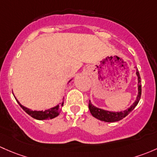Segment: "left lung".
Wrapping results in <instances>:
<instances>
[{"mask_svg": "<svg viewBox=\"0 0 157 157\" xmlns=\"http://www.w3.org/2000/svg\"><path fill=\"white\" fill-rule=\"evenodd\" d=\"M135 68L136 67H135ZM136 76L138 77V95H137L136 99L134 101V103L126 110H120V111H110V110H105L99 108H97L96 106L93 105L91 103V101L89 102V109L91 113V114L95 118L98 119L101 121L107 122V123H113V122L120 121V120L126 117L127 115L134 109L137 105L139 102L140 98H141V77H140L139 72H138V68H136Z\"/></svg>", "mask_w": 157, "mask_h": 157, "instance_id": "8db88e82", "label": "left lung"}]
</instances>
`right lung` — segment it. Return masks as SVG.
<instances>
[{
	"mask_svg": "<svg viewBox=\"0 0 157 157\" xmlns=\"http://www.w3.org/2000/svg\"><path fill=\"white\" fill-rule=\"evenodd\" d=\"M71 80H70L68 81V83L70 81H71ZM15 97V96H14ZM16 98V101L18 102V104L19 105V106L22 108L26 113H28L29 115H30L31 117L36 119V120H49V119H53L56 117L59 116V113H60L61 110H62V107L63 106L64 104V98H63V101H62V104H59L57 105L56 106L53 107V108H51L49 109H47V110H32L31 109H29L26 107L23 106L22 104L17 100V98L15 97Z\"/></svg>",
	"mask_w": 157,
	"mask_h": 157,
	"instance_id": "1",
	"label": "right lung"
}]
</instances>
